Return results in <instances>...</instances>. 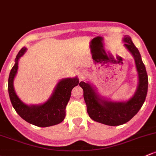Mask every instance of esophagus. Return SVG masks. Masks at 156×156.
Returning <instances> with one entry per match:
<instances>
[{
    "label": "esophagus",
    "instance_id": "esophagus-1",
    "mask_svg": "<svg viewBox=\"0 0 156 156\" xmlns=\"http://www.w3.org/2000/svg\"><path fill=\"white\" fill-rule=\"evenodd\" d=\"M87 75V72L86 70H81V71L79 72V78H81V79H83V78H85V76Z\"/></svg>",
    "mask_w": 156,
    "mask_h": 156
}]
</instances>
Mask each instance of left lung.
<instances>
[{
    "label": "left lung",
    "mask_w": 156,
    "mask_h": 156,
    "mask_svg": "<svg viewBox=\"0 0 156 156\" xmlns=\"http://www.w3.org/2000/svg\"><path fill=\"white\" fill-rule=\"evenodd\" d=\"M124 45L133 55L139 75V84L133 97L127 102H112L100 99L89 83L81 81L87 111L93 120L108 126H119L129 122L143 105L148 90V76L138 49L129 36L124 38Z\"/></svg>",
    "instance_id": "left-lung-1"
}]
</instances>
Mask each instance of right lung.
<instances>
[{
    "label": "right lung",
    "mask_w": 156,
    "mask_h": 156,
    "mask_svg": "<svg viewBox=\"0 0 156 156\" xmlns=\"http://www.w3.org/2000/svg\"><path fill=\"white\" fill-rule=\"evenodd\" d=\"M25 51V47L19 51L15 65L9 73L8 92L11 103L18 114L29 123L39 127L57 125L64 119L66 107L70 99L72 90L78 84L79 80L77 78L62 80L57 84L51 97L45 104L37 106L26 105L18 98L13 88V79L18 69V60Z\"/></svg>",
    "instance_id": "add662e5"
}]
</instances>
